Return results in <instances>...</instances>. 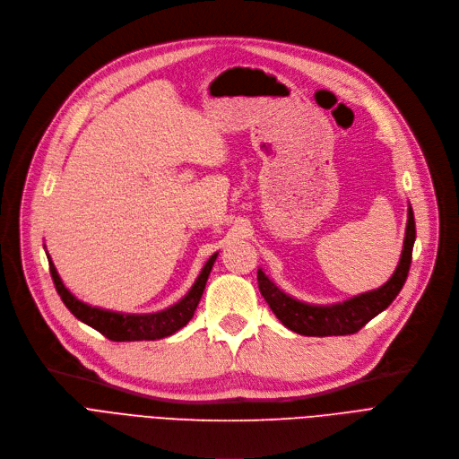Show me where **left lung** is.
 <instances>
[{
  "label": "left lung",
  "instance_id": "left-lung-1",
  "mask_svg": "<svg viewBox=\"0 0 459 459\" xmlns=\"http://www.w3.org/2000/svg\"><path fill=\"white\" fill-rule=\"evenodd\" d=\"M417 230H414V214L409 205L407 211V230L403 238V250L400 264L390 276V280L379 290L362 293L349 300L329 304V307H316V304L300 302L278 290L274 283L265 276V273L257 269L259 291L267 300L274 316L288 326L290 331L302 336H345L355 334L362 326L372 321L377 314L390 307V302L402 291L409 274L412 245Z\"/></svg>",
  "mask_w": 459,
  "mask_h": 459
}]
</instances>
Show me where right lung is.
I'll use <instances>...</instances> for the list:
<instances>
[{"instance_id":"add662e5","label":"right lung","mask_w":459,"mask_h":459,"mask_svg":"<svg viewBox=\"0 0 459 459\" xmlns=\"http://www.w3.org/2000/svg\"><path fill=\"white\" fill-rule=\"evenodd\" d=\"M216 255L218 254H212L209 257L198 280L194 281L190 291L178 304H173V307L155 314H119V312L90 307V304L78 300L67 288L63 286V281L52 264L50 255H48V265H50L54 286L63 304L71 310V314H74L76 319L93 326L95 331H99L102 336H106L112 342H138V340H160V338L171 336L173 333L183 329V326L192 319L195 308H198V302L204 295L205 283L214 265Z\"/></svg>"}]
</instances>
